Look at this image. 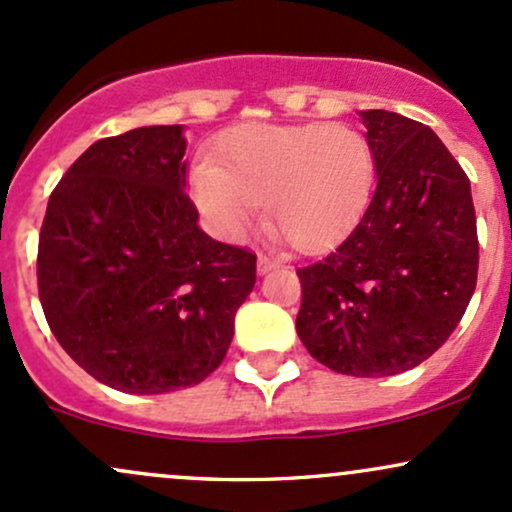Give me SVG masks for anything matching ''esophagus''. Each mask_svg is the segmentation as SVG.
<instances>
[{
    "instance_id": "1",
    "label": "esophagus",
    "mask_w": 512,
    "mask_h": 512,
    "mask_svg": "<svg viewBox=\"0 0 512 512\" xmlns=\"http://www.w3.org/2000/svg\"><path fill=\"white\" fill-rule=\"evenodd\" d=\"M256 268H258V273L261 275H266V273H271L273 268H278V263L273 261V258H268V256H258V261H256Z\"/></svg>"
}]
</instances>
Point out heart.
<instances>
[{"mask_svg":"<svg viewBox=\"0 0 512 512\" xmlns=\"http://www.w3.org/2000/svg\"><path fill=\"white\" fill-rule=\"evenodd\" d=\"M375 179L367 137L350 125L251 123L217 147V162L193 171V200L220 237L234 239L258 220L292 249L317 251L358 220Z\"/></svg>","mask_w":512,"mask_h":512,"instance_id":"1","label":"heart"}]
</instances>
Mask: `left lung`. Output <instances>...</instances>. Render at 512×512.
<instances>
[{
  "label": "left lung",
  "mask_w": 512,
  "mask_h": 512,
  "mask_svg": "<svg viewBox=\"0 0 512 512\" xmlns=\"http://www.w3.org/2000/svg\"><path fill=\"white\" fill-rule=\"evenodd\" d=\"M377 186L363 217L300 268L297 336L353 377L421 365L467 312L479 271L472 186L440 137L399 113L360 111Z\"/></svg>",
  "instance_id": "8db88e82"
}]
</instances>
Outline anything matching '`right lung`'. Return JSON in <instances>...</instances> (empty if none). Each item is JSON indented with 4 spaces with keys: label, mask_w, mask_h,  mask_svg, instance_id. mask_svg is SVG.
I'll return each mask as SVG.
<instances>
[{
    "label": "right lung",
    "mask_w": 512,
    "mask_h": 512,
    "mask_svg": "<svg viewBox=\"0 0 512 512\" xmlns=\"http://www.w3.org/2000/svg\"><path fill=\"white\" fill-rule=\"evenodd\" d=\"M183 125L94 142L50 195L38 295L57 343L125 394L193 387L225 360L256 256L210 239L186 193Z\"/></svg>",
    "instance_id": "add662e5"
}]
</instances>
